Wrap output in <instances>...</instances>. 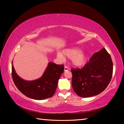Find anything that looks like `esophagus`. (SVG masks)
Segmentation results:
<instances>
[{
	"label": "esophagus",
	"mask_w": 124,
	"mask_h": 124,
	"mask_svg": "<svg viewBox=\"0 0 124 124\" xmlns=\"http://www.w3.org/2000/svg\"><path fill=\"white\" fill-rule=\"evenodd\" d=\"M70 70V68H69V67H67V66L64 67V71H67V70Z\"/></svg>",
	"instance_id": "34e87169"
}]
</instances>
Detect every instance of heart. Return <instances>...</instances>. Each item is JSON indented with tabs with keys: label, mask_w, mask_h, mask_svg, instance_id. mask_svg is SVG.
Wrapping results in <instances>:
<instances>
[{
	"label": "heart",
	"mask_w": 124,
	"mask_h": 124,
	"mask_svg": "<svg viewBox=\"0 0 124 124\" xmlns=\"http://www.w3.org/2000/svg\"><path fill=\"white\" fill-rule=\"evenodd\" d=\"M63 54L67 57L71 58V62L74 66L80 67L85 63L87 59L86 54L83 50H80L78 47H72L67 49L63 51ZM57 57L60 60L63 61L65 59L64 56L61 52L57 53Z\"/></svg>",
	"instance_id": "heart-1"
}]
</instances>
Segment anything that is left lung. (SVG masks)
<instances>
[{"label": "left lung", "instance_id": "8db88e82", "mask_svg": "<svg viewBox=\"0 0 124 124\" xmlns=\"http://www.w3.org/2000/svg\"><path fill=\"white\" fill-rule=\"evenodd\" d=\"M113 70L110 54L103 48L93 54L83 68L71 70L73 89L78 95L82 97L98 95L109 84Z\"/></svg>", "mask_w": 124, "mask_h": 124}]
</instances>
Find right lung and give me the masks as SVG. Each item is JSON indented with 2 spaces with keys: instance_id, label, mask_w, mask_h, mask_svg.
<instances>
[{
  "instance_id": "add662e5",
  "label": "right lung",
  "mask_w": 124,
  "mask_h": 124,
  "mask_svg": "<svg viewBox=\"0 0 124 124\" xmlns=\"http://www.w3.org/2000/svg\"><path fill=\"white\" fill-rule=\"evenodd\" d=\"M63 71L64 65L49 62L41 78L35 80L26 81L16 74L12 65V79L17 88L27 97L37 100H44L54 95Z\"/></svg>"
}]
</instances>
